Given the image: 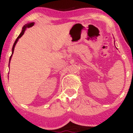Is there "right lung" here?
I'll return each mask as SVG.
<instances>
[{"instance_id":"1","label":"right lung","mask_w":133,"mask_h":133,"mask_svg":"<svg viewBox=\"0 0 133 133\" xmlns=\"http://www.w3.org/2000/svg\"><path fill=\"white\" fill-rule=\"evenodd\" d=\"M34 25V22H30V23H28V24H25V25L22 27V31H21V34H19V36H18L17 38V39H16V41H15L14 44V45H13L12 49V55H11V56H10V59H9V64H10V60H11L12 56V54H13V53H14V51L15 46H16V45L17 42V41H19V39H20V38H21L23 36V34H24V32H25V30H26L27 28H29V27H32Z\"/></svg>"}]
</instances>
